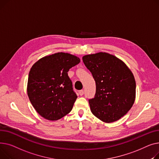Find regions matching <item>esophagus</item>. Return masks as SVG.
I'll return each instance as SVG.
<instances>
[{"label":"esophagus","mask_w":159,"mask_h":159,"mask_svg":"<svg viewBox=\"0 0 159 159\" xmlns=\"http://www.w3.org/2000/svg\"><path fill=\"white\" fill-rule=\"evenodd\" d=\"M79 94L80 96H83L84 94V91L83 90H81L79 91Z\"/></svg>","instance_id":"34e87169"}]
</instances>
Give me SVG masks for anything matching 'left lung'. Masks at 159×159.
Listing matches in <instances>:
<instances>
[{"instance_id":"left-lung-1","label":"left lung","mask_w":159,"mask_h":159,"mask_svg":"<svg viewBox=\"0 0 159 159\" xmlns=\"http://www.w3.org/2000/svg\"><path fill=\"white\" fill-rule=\"evenodd\" d=\"M96 81L94 98L89 100L92 113L105 123L124 116L135 99V80L127 65L115 56L98 52L83 57Z\"/></svg>"}]
</instances>
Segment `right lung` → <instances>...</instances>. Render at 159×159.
Segmentation results:
<instances>
[{"mask_svg": "<svg viewBox=\"0 0 159 159\" xmlns=\"http://www.w3.org/2000/svg\"><path fill=\"white\" fill-rule=\"evenodd\" d=\"M80 62L76 56L57 52L46 56L33 65L27 92L32 105L42 117L57 120L72 110L78 96L67 72Z\"/></svg>", "mask_w": 159, "mask_h": 159, "instance_id": "right-lung-1", "label": "right lung"}]
</instances>
